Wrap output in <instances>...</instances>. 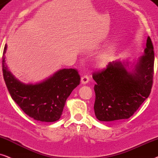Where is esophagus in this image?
Here are the masks:
<instances>
[{
  "mask_svg": "<svg viewBox=\"0 0 158 158\" xmlns=\"http://www.w3.org/2000/svg\"><path fill=\"white\" fill-rule=\"evenodd\" d=\"M89 77H88L87 75L83 76V77L81 78V85H85V84H87V82H89Z\"/></svg>",
  "mask_w": 158,
  "mask_h": 158,
  "instance_id": "34e87169",
  "label": "esophagus"
}]
</instances>
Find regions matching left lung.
Masks as SVG:
<instances>
[{"label":"left lung","mask_w":158,"mask_h":158,"mask_svg":"<svg viewBox=\"0 0 158 158\" xmlns=\"http://www.w3.org/2000/svg\"><path fill=\"white\" fill-rule=\"evenodd\" d=\"M154 59L153 45L148 37L144 55L136 63L115 60L103 71L93 73L94 110L99 121H113L133 115L150 94Z\"/></svg>","instance_id":"obj_1"}]
</instances>
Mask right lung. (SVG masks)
<instances>
[{"instance_id":"add662e5","label":"right lung","mask_w":158,"mask_h":158,"mask_svg":"<svg viewBox=\"0 0 158 158\" xmlns=\"http://www.w3.org/2000/svg\"><path fill=\"white\" fill-rule=\"evenodd\" d=\"M5 45L2 58L3 79L10 97L29 117L42 122L60 119L66 101L80 83V76L73 69H63L43 81L25 84L8 70Z\"/></svg>"}]
</instances>
